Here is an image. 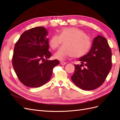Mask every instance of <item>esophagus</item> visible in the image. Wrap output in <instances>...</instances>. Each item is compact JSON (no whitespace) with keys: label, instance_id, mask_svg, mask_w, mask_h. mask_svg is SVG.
<instances>
[{"label":"esophagus","instance_id":"1","mask_svg":"<svg viewBox=\"0 0 120 120\" xmlns=\"http://www.w3.org/2000/svg\"><path fill=\"white\" fill-rule=\"evenodd\" d=\"M60 64L61 65H64V64H67V63L66 62H64V61H60Z\"/></svg>","mask_w":120,"mask_h":120}]
</instances>
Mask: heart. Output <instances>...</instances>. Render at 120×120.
Segmentation results:
<instances>
[{
    "instance_id": "obj_1",
    "label": "heart",
    "mask_w": 120,
    "mask_h": 120,
    "mask_svg": "<svg viewBox=\"0 0 120 120\" xmlns=\"http://www.w3.org/2000/svg\"><path fill=\"white\" fill-rule=\"evenodd\" d=\"M60 35L53 34L49 44L56 49L64 41V45L54 54L56 59L63 60L68 56L81 57L89 51L91 45L90 38L81 29L75 27H65L60 30Z\"/></svg>"
}]
</instances>
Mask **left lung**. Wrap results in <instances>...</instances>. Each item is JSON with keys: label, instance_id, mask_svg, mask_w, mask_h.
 I'll use <instances>...</instances> for the list:
<instances>
[{"label": "left lung", "instance_id": "1", "mask_svg": "<svg viewBox=\"0 0 120 120\" xmlns=\"http://www.w3.org/2000/svg\"><path fill=\"white\" fill-rule=\"evenodd\" d=\"M81 64H75L71 79L80 89L90 90L99 88L104 82L110 71L112 52L106 38L101 35L94 38L90 52L79 58ZM85 66L83 69L82 66Z\"/></svg>", "mask_w": 120, "mask_h": 120}]
</instances>
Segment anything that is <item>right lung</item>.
I'll return each instance as SVG.
<instances>
[{
  "instance_id": "1",
  "label": "right lung",
  "mask_w": 120,
  "mask_h": 120,
  "mask_svg": "<svg viewBox=\"0 0 120 120\" xmlns=\"http://www.w3.org/2000/svg\"><path fill=\"white\" fill-rule=\"evenodd\" d=\"M47 36L45 27L32 28L21 35L14 46L13 68L25 86L37 88L45 85L51 78L54 67L59 64L57 60H48L52 54Z\"/></svg>"
}]
</instances>
